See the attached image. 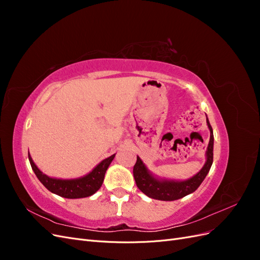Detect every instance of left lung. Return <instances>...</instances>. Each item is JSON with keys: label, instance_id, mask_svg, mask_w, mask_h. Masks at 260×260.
Segmentation results:
<instances>
[{"label": "left lung", "instance_id": "left-lung-1", "mask_svg": "<svg viewBox=\"0 0 260 260\" xmlns=\"http://www.w3.org/2000/svg\"><path fill=\"white\" fill-rule=\"evenodd\" d=\"M206 121L210 131V139L206 151V162L192 178L184 181L160 180L154 177L140 157H137V162L133 167V177H135L138 187L148 198L158 201H176L198 190L204 179L206 178L212 165V160H214V133H212L208 118Z\"/></svg>", "mask_w": 260, "mask_h": 260}]
</instances>
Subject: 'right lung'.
Here are the masks:
<instances>
[{
	"label": "right lung",
	"mask_w": 260,
	"mask_h": 260,
	"mask_svg": "<svg viewBox=\"0 0 260 260\" xmlns=\"http://www.w3.org/2000/svg\"><path fill=\"white\" fill-rule=\"evenodd\" d=\"M28 157L31 168L35 171L37 178L40 180V182L48 188L49 191L65 199H82L93 195L102 186L106 170L113 161L115 154L109 156L108 158L102 160L90 174L85 175L81 178L69 180L48 177L36 166V164L34 162L32 158H31L29 152Z\"/></svg>",
	"instance_id": "obj_1"
}]
</instances>
